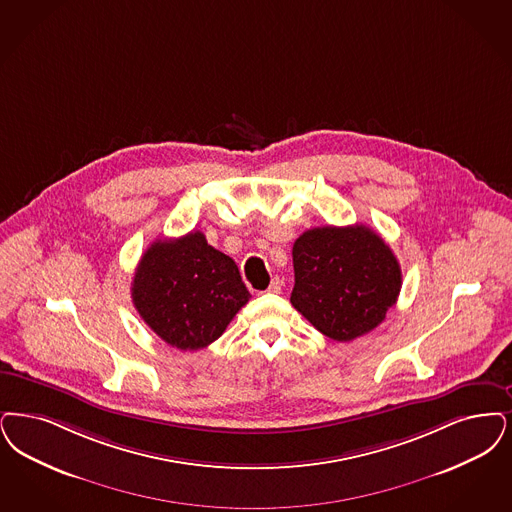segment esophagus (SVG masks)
<instances>
[{
	"mask_svg": "<svg viewBox=\"0 0 512 512\" xmlns=\"http://www.w3.org/2000/svg\"><path fill=\"white\" fill-rule=\"evenodd\" d=\"M282 287H284V282L276 276V278H272V282H270V286H268V293H280Z\"/></svg>",
	"mask_w": 512,
	"mask_h": 512,
	"instance_id": "esophagus-1",
	"label": "esophagus"
}]
</instances>
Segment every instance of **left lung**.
<instances>
[{
	"label": "left lung",
	"mask_w": 512,
	"mask_h": 512,
	"mask_svg": "<svg viewBox=\"0 0 512 512\" xmlns=\"http://www.w3.org/2000/svg\"><path fill=\"white\" fill-rule=\"evenodd\" d=\"M291 305L333 341L377 328L402 287V270L369 226H318L293 244Z\"/></svg>",
	"instance_id": "left-lung-1"
}]
</instances>
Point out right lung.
<instances>
[{"label":"right lung","instance_id":"obj_1","mask_svg":"<svg viewBox=\"0 0 512 512\" xmlns=\"http://www.w3.org/2000/svg\"><path fill=\"white\" fill-rule=\"evenodd\" d=\"M131 297L148 328L167 345L200 350L225 333L251 295L236 263L196 230L156 240L144 251Z\"/></svg>","mask_w":512,"mask_h":512}]
</instances>
